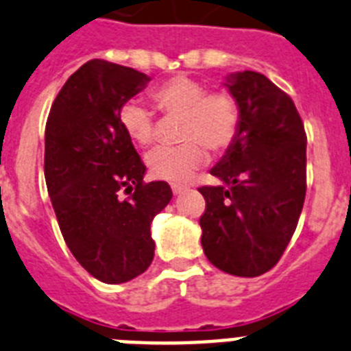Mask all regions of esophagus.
I'll return each mask as SVG.
<instances>
[{
  "label": "esophagus",
  "mask_w": 351,
  "mask_h": 351,
  "mask_svg": "<svg viewBox=\"0 0 351 351\" xmlns=\"http://www.w3.org/2000/svg\"><path fill=\"white\" fill-rule=\"evenodd\" d=\"M184 190H188L186 184H172V191L173 195H179V193H182Z\"/></svg>",
  "instance_id": "1"
}]
</instances>
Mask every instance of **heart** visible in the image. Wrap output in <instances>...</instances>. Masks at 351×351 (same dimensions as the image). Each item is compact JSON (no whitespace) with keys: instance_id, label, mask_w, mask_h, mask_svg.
Segmentation results:
<instances>
[{"instance_id":"1","label":"heart","mask_w":351,"mask_h":351,"mask_svg":"<svg viewBox=\"0 0 351 351\" xmlns=\"http://www.w3.org/2000/svg\"><path fill=\"white\" fill-rule=\"evenodd\" d=\"M156 110L178 117L179 147H160L147 156V169L161 181L182 182L206 161V147L213 152L226 151L239 131V106L234 95L223 90L206 92L193 77L173 76L151 90ZM119 124L128 138L138 147L154 140V121L149 110L130 101L119 110Z\"/></svg>"}]
</instances>
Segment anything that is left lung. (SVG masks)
I'll use <instances>...</instances> for the list:
<instances>
[{
  "label": "left lung",
  "instance_id": "left-lung-1",
  "mask_svg": "<svg viewBox=\"0 0 351 351\" xmlns=\"http://www.w3.org/2000/svg\"><path fill=\"white\" fill-rule=\"evenodd\" d=\"M223 85L238 101L239 131L211 169L221 184L199 188L200 243L221 271L257 277L277 265L300 218L307 136L293 99L265 74H230Z\"/></svg>",
  "mask_w": 351,
  "mask_h": 351
}]
</instances>
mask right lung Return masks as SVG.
Returning <instances> with one entry per match:
<instances>
[{"mask_svg": "<svg viewBox=\"0 0 351 351\" xmlns=\"http://www.w3.org/2000/svg\"><path fill=\"white\" fill-rule=\"evenodd\" d=\"M149 82L131 67L90 60L65 82L47 117L51 204L69 250L104 284L128 282L151 266V221L172 199L165 181L143 182L145 165L119 124L122 104Z\"/></svg>", "mask_w": 351, "mask_h": 351, "instance_id": "obj_1", "label": "right lung"}]
</instances>
